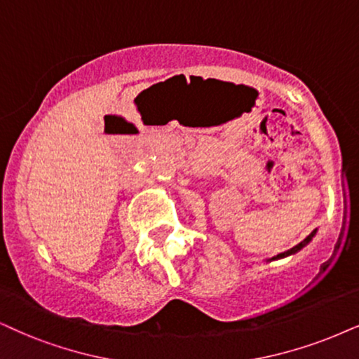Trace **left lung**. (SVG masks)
I'll return each mask as SVG.
<instances>
[{
  "mask_svg": "<svg viewBox=\"0 0 359 359\" xmlns=\"http://www.w3.org/2000/svg\"><path fill=\"white\" fill-rule=\"evenodd\" d=\"M316 233V230H313V232L310 233V235H308V237L305 238V240H302V242L300 243H298V245H294V247L293 248H290V250H287V252H283V253H280V255H276V258H280V257H287V255H292V253H294V252H298V250H302V248L303 247H305V245L308 243V242H310V240L313 238V235H315Z\"/></svg>",
  "mask_w": 359,
  "mask_h": 359,
  "instance_id": "8db88e82",
  "label": "left lung"
}]
</instances>
